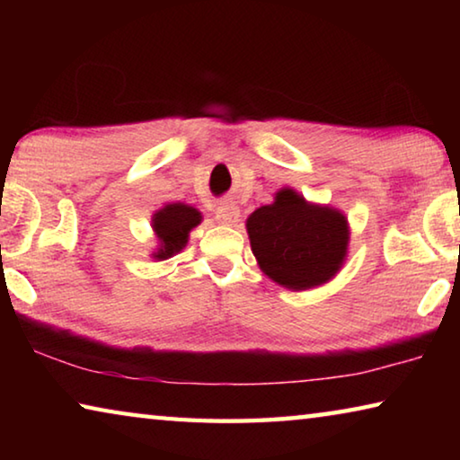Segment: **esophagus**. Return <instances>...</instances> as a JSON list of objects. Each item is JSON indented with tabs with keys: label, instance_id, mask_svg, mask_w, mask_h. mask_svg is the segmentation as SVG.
Returning a JSON list of instances; mask_svg holds the SVG:
<instances>
[{
	"label": "esophagus",
	"instance_id": "1",
	"mask_svg": "<svg viewBox=\"0 0 460 460\" xmlns=\"http://www.w3.org/2000/svg\"><path fill=\"white\" fill-rule=\"evenodd\" d=\"M215 217L221 225H235L239 221V208L233 205V202H223V205L217 208Z\"/></svg>",
	"mask_w": 460,
	"mask_h": 460
}]
</instances>
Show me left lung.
<instances>
[{
    "instance_id": "8db88e82",
    "label": "left lung",
    "mask_w": 460,
    "mask_h": 460,
    "mask_svg": "<svg viewBox=\"0 0 460 460\" xmlns=\"http://www.w3.org/2000/svg\"><path fill=\"white\" fill-rule=\"evenodd\" d=\"M260 268L290 290H306L337 274L347 255V219L331 207L308 205L292 189L247 219Z\"/></svg>"
}]
</instances>
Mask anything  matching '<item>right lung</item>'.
Here are the masks:
<instances>
[{"label":"right lung","instance_id":"1","mask_svg":"<svg viewBox=\"0 0 460 460\" xmlns=\"http://www.w3.org/2000/svg\"><path fill=\"white\" fill-rule=\"evenodd\" d=\"M200 219L202 217L197 208L182 205V202H174V205L160 208L152 219L155 235L162 241V247L158 249V253H154V258L168 260L181 252L186 241H189L190 229L197 227Z\"/></svg>","mask_w":460,"mask_h":460}]
</instances>
